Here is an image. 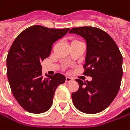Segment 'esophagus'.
<instances>
[{
    "label": "esophagus",
    "instance_id": "34e87169",
    "mask_svg": "<svg viewBox=\"0 0 130 130\" xmlns=\"http://www.w3.org/2000/svg\"><path fill=\"white\" fill-rule=\"evenodd\" d=\"M71 81H72V78H70V77H66V82H71Z\"/></svg>",
    "mask_w": 130,
    "mask_h": 130
}]
</instances>
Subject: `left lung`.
<instances>
[{
    "label": "left lung",
    "instance_id": "obj_1",
    "mask_svg": "<svg viewBox=\"0 0 130 130\" xmlns=\"http://www.w3.org/2000/svg\"><path fill=\"white\" fill-rule=\"evenodd\" d=\"M70 33L82 36L87 43L85 72L91 82L75 81L79 85L72 94L75 107L85 113L105 110L119 92L123 76V56L114 40L104 30L92 27H75Z\"/></svg>",
    "mask_w": 130,
    "mask_h": 130
}]
</instances>
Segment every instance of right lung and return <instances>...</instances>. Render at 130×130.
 <instances>
[{"label": "right lung", "instance_id": "add662e5", "mask_svg": "<svg viewBox=\"0 0 130 130\" xmlns=\"http://www.w3.org/2000/svg\"><path fill=\"white\" fill-rule=\"evenodd\" d=\"M69 29L35 25L13 41L7 57V75L15 99L25 110L32 113L47 111L57 87L66 82L59 73L43 78L41 61L49 56L53 43Z\"/></svg>", "mask_w": 130, "mask_h": 130}]
</instances>
